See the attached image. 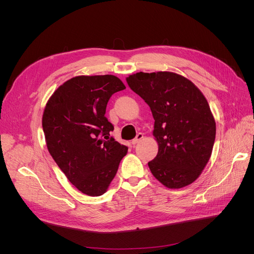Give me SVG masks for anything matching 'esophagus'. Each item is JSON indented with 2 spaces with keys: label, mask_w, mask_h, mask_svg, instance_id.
Instances as JSON below:
<instances>
[{
  "label": "esophagus",
  "mask_w": 254,
  "mask_h": 254,
  "mask_svg": "<svg viewBox=\"0 0 254 254\" xmlns=\"http://www.w3.org/2000/svg\"><path fill=\"white\" fill-rule=\"evenodd\" d=\"M143 137H144V135L142 134V132H139V134H137V136H136V138L131 141V144L132 145H135V144H137L138 142H140L142 139H143Z\"/></svg>",
  "instance_id": "esophagus-1"
}]
</instances>
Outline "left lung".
Wrapping results in <instances>:
<instances>
[{
    "instance_id": "1",
    "label": "left lung",
    "mask_w": 254,
    "mask_h": 254,
    "mask_svg": "<svg viewBox=\"0 0 254 254\" xmlns=\"http://www.w3.org/2000/svg\"><path fill=\"white\" fill-rule=\"evenodd\" d=\"M127 82L154 118L158 152L148 163L152 175L169 189L192 183L209 161L216 135L206 98L189 79L172 72H140Z\"/></svg>"
}]
</instances>
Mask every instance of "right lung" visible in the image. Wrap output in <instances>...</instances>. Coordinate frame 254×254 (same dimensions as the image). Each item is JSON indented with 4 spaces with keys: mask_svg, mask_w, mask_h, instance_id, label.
<instances>
[{
    "mask_svg": "<svg viewBox=\"0 0 254 254\" xmlns=\"http://www.w3.org/2000/svg\"><path fill=\"white\" fill-rule=\"evenodd\" d=\"M113 75L77 76L48 100L42 127L49 153L81 192H106L127 147L110 137L113 125L105 116L113 93L125 89Z\"/></svg>",
    "mask_w": 254,
    "mask_h": 254,
    "instance_id": "add662e5",
    "label": "right lung"
}]
</instances>
